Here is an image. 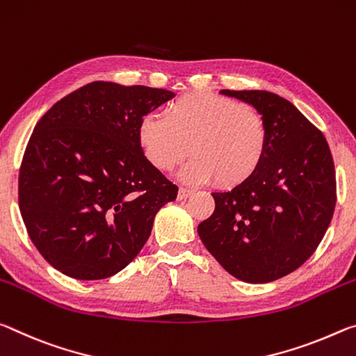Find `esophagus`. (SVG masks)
<instances>
[{
  "label": "esophagus",
  "mask_w": 356,
  "mask_h": 356,
  "mask_svg": "<svg viewBox=\"0 0 356 356\" xmlns=\"http://www.w3.org/2000/svg\"><path fill=\"white\" fill-rule=\"evenodd\" d=\"M192 189H186V188H179V191H178V199L179 200H186L188 199V197H191L192 195Z\"/></svg>",
  "instance_id": "obj_1"
}]
</instances>
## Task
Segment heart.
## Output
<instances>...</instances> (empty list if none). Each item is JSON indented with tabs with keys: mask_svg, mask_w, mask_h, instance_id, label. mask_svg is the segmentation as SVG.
<instances>
[{
	"mask_svg": "<svg viewBox=\"0 0 356 356\" xmlns=\"http://www.w3.org/2000/svg\"><path fill=\"white\" fill-rule=\"evenodd\" d=\"M140 148L157 170L168 172L186 154L188 181H211L236 188L264 164L270 131L264 116L244 104L218 95L191 92L165 108V116L145 115L138 121Z\"/></svg>",
	"mask_w": 356,
	"mask_h": 356,
	"instance_id": "heart-1",
	"label": "heart"
}]
</instances>
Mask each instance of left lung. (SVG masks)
<instances>
[{"label":"left lung","instance_id":"8db88e82","mask_svg":"<svg viewBox=\"0 0 356 356\" xmlns=\"http://www.w3.org/2000/svg\"><path fill=\"white\" fill-rule=\"evenodd\" d=\"M264 116L270 145L257 173L227 192H213L214 213L199 236L225 271L265 284L300 268L316 252L336 207V172L322 132L275 92L222 90Z\"/></svg>","mask_w":356,"mask_h":356}]
</instances>
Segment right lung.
<instances>
[{
  "label": "right lung",
  "instance_id": "right-lung-1",
  "mask_svg": "<svg viewBox=\"0 0 356 356\" xmlns=\"http://www.w3.org/2000/svg\"><path fill=\"white\" fill-rule=\"evenodd\" d=\"M172 91L92 81L34 127L19 175V205L34 246L63 275L96 281L137 257L156 213L178 188L145 157L137 127Z\"/></svg>",
  "mask_w": 356,
  "mask_h": 356
}]
</instances>
